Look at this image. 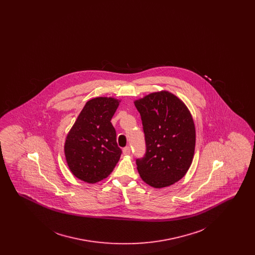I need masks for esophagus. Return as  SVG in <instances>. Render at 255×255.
I'll use <instances>...</instances> for the list:
<instances>
[{"instance_id":"obj_1","label":"esophagus","mask_w":255,"mask_h":255,"mask_svg":"<svg viewBox=\"0 0 255 255\" xmlns=\"http://www.w3.org/2000/svg\"><path fill=\"white\" fill-rule=\"evenodd\" d=\"M123 154L124 155H130L131 154V148L129 146H126L123 148Z\"/></svg>"}]
</instances>
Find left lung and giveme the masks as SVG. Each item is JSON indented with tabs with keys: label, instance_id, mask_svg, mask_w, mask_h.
I'll return each mask as SVG.
<instances>
[{
	"label": "left lung",
	"instance_id": "1",
	"mask_svg": "<svg viewBox=\"0 0 255 255\" xmlns=\"http://www.w3.org/2000/svg\"><path fill=\"white\" fill-rule=\"evenodd\" d=\"M145 135L144 157L136 158L144 182L156 188L180 181L194 156L196 132L192 116L169 92L152 93L134 101Z\"/></svg>",
	"mask_w": 255,
	"mask_h": 255
}]
</instances>
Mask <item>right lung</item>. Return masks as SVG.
I'll return each instance as SVG.
<instances>
[{"mask_svg": "<svg viewBox=\"0 0 255 255\" xmlns=\"http://www.w3.org/2000/svg\"><path fill=\"white\" fill-rule=\"evenodd\" d=\"M120 102L113 97L89 100L67 135L66 160L73 175L81 181H102L120 160L122 151L111 123Z\"/></svg>", "mask_w": 255, "mask_h": 255, "instance_id": "add662e5", "label": "right lung"}]
</instances>
